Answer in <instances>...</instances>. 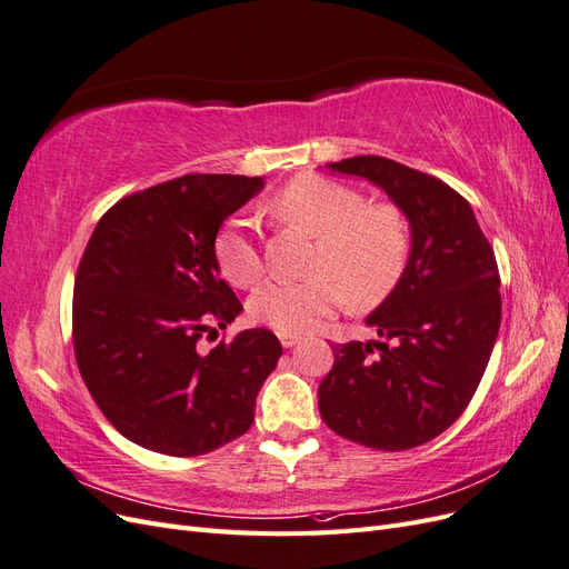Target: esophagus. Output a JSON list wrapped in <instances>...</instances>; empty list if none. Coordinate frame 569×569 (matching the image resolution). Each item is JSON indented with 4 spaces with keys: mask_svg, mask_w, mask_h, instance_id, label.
<instances>
[{
    "mask_svg": "<svg viewBox=\"0 0 569 569\" xmlns=\"http://www.w3.org/2000/svg\"><path fill=\"white\" fill-rule=\"evenodd\" d=\"M278 337H280V343H282L284 349H291V347H295V343L299 341V337L291 335V332H280Z\"/></svg>",
    "mask_w": 569,
    "mask_h": 569,
    "instance_id": "34e87169",
    "label": "esophagus"
}]
</instances>
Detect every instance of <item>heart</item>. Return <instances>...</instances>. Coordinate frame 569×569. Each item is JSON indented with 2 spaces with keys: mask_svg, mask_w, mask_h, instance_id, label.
I'll use <instances>...</instances> for the list:
<instances>
[{
  "mask_svg": "<svg viewBox=\"0 0 569 569\" xmlns=\"http://www.w3.org/2000/svg\"><path fill=\"white\" fill-rule=\"evenodd\" d=\"M284 226L316 237L308 278L268 280L249 311L280 332H308L343 299L353 311L382 303L399 284L410 256V228L393 203H368L358 189L325 176H299L270 201ZM216 261L234 287H253L263 253L239 222L216 234Z\"/></svg>",
  "mask_w": 569,
  "mask_h": 569,
  "instance_id": "b5f03b06",
  "label": "heart"
}]
</instances>
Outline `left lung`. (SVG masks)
Wrapping results in <instances>:
<instances>
[{
    "label": "left lung",
    "mask_w": 569,
    "mask_h": 569,
    "mask_svg": "<svg viewBox=\"0 0 569 569\" xmlns=\"http://www.w3.org/2000/svg\"><path fill=\"white\" fill-rule=\"evenodd\" d=\"M382 187L410 220L408 266L366 318L375 341L332 347L318 389L325 425L377 451L416 449L468 408L501 327V274L456 189L385 157L330 163Z\"/></svg>",
    "instance_id": "1"
}]
</instances>
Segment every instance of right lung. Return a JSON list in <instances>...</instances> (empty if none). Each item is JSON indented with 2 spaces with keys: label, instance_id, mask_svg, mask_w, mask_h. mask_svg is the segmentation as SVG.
Returning a JSON list of instances; mask_svg holds the SVG:
<instances>
[{
  "label": "right lung",
  "instance_id": "1",
  "mask_svg": "<svg viewBox=\"0 0 569 569\" xmlns=\"http://www.w3.org/2000/svg\"><path fill=\"white\" fill-rule=\"evenodd\" d=\"M261 178L182 176L116 201L80 258L73 351L84 387L126 439L192 458L242 437L278 366L270 330L239 332L211 351L201 337L242 311L220 278L216 234Z\"/></svg>",
  "mask_w": 569,
  "mask_h": 569
}]
</instances>
